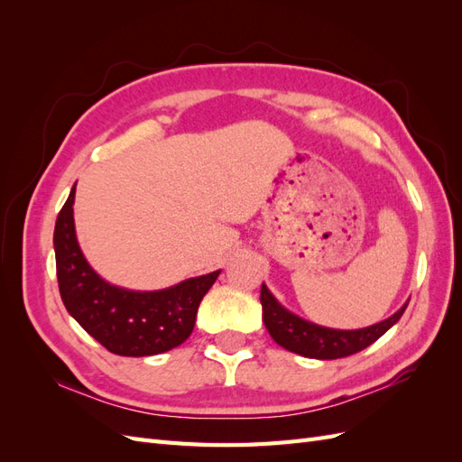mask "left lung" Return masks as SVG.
Wrapping results in <instances>:
<instances>
[{
	"label": "left lung",
	"mask_w": 462,
	"mask_h": 462,
	"mask_svg": "<svg viewBox=\"0 0 462 462\" xmlns=\"http://www.w3.org/2000/svg\"><path fill=\"white\" fill-rule=\"evenodd\" d=\"M260 302L265 329L270 331L272 339L277 345H282L287 351L297 353L300 356L319 360L351 356L362 351V348L370 346L374 341L380 339L391 326L397 324L409 304L407 302L393 316H389L387 319L380 321V324H374L370 328L331 329L316 326L312 321H306L297 314L283 309L263 283L260 289Z\"/></svg>",
	"instance_id": "left-lung-1"
}]
</instances>
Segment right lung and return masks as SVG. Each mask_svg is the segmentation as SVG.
<instances>
[{
    "mask_svg": "<svg viewBox=\"0 0 462 462\" xmlns=\"http://www.w3.org/2000/svg\"><path fill=\"white\" fill-rule=\"evenodd\" d=\"M75 187L55 221L53 248L60 295L87 333L119 356H152L189 339L200 300L219 275L192 277L162 291L109 285L82 256L73 219Z\"/></svg>",
    "mask_w": 462,
    "mask_h": 462,
    "instance_id": "1",
    "label": "right lung"
}]
</instances>
